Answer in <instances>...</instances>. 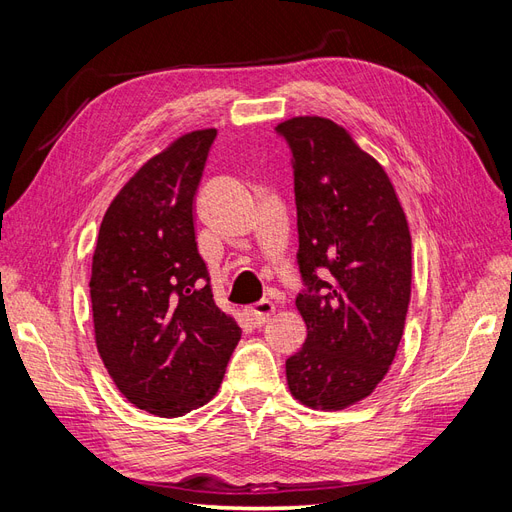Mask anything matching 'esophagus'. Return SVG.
Segmentation results:
<instances>
[{"mask_svg": "<svg viewBox=\"0 0 512 512\" xmlns=\"http://www.w3.org/2000/svg\"><path fill=\"white\" fill-rule=\"evenodd\" d=\"M275 312V303L273 301H260L256 305L250 307V312H247V316H250V322L254 324V327H260V324H265Z\"/></svg>", "mask_w": 512, "mask_h": 512, "instance_id": "34e87169", "label": "esophagus"}]
</instances>
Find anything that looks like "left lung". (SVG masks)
Listing matches in <instances>:
<instances>
[{"mask_svg":"<svg viewBox=\"0 0 512 512\" xmlns=\"http://www.w3.org/2000/svg\"><path fill=\"white\" fill-rule=\"evenodd\" d=\"M275 132L292 151L299 228L297 294L307 339L286 359L288 389L309 408L342 410L389 371L412 284L406 213L384 168L324 117Z\"/></svg>","mask_w":512,"mask_h":512,"instance_id":"obj_1","label":"left lung"}]
</instances>
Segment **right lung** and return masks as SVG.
<instances>
[{
  "label": "right lung",
  "mask_w": 512,
  "mask_h": 512,
  "mask_svg": "<svg viewBox=\"0 0 512 512\" xmlns=\"http://www.w3.org/2000/svg\"><path fill=\"white\" fill-rule=\"evenodd\" d=\"M218 130L183 134L123 185L91 262L96 346L117 389L156 416L218 393L241 339L215 305L194 232V196Z\"/></svg>",
  "instance_id": "1"
}]
</instances>
